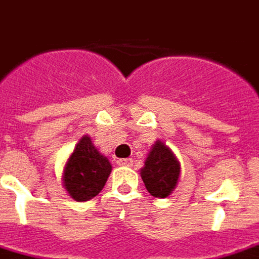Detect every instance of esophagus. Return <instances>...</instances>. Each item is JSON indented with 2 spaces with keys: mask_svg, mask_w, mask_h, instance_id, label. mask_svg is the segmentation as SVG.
<instances>
[{
  "mask_svg": "<svg viewBox=\"0 0 259 259\" xmlns=\"http://www.w3.org/2000/svg\"><path fill=\"white\" fill-rule=\"evenodd\" d=\"M132 163H133V160L130 157H127V159H119L117 160V165L119 166H132Z\"/></svg>",
  "mask_w": 259,
  "mask_h": 259,
  "instance_id": "34e87169",
  "label": "esophagus"
}]
</instances>
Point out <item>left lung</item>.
<instances>
[{
  "label": "left lung",
  "instance_id": "left-lung-1",
  "mask_svg": "<svg viewBox=\"0 0 259 259\" xmlns=\"http://www.w3.org/2000/svg\"><path fill=\"white\" fill-rule=\"evenodd\" d=\"M179 174L181 165L172 150L157 140L140 170L147 192L155 198L169 196L178 183Z\"/></svg>",
  "mask_w": 259,
  "mask_h": 259
}]
</instances>
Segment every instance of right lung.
<instances>
[{
	"label": "right lung",
	"instance_id": "right-lung-1",
	"mask_svg": "<svg viewBox=\"0 0 259 259\" xmlns=\"http://www.w3.org/2000/svg\"><path fill=\"white\" fill-rule=\"evenodd\" d=\"M110 172L112 165L107 157L99 153L90 138L83 136L68 159L63 183L73 199L89 201L104 188Z\"/></svg>",
	"mask_w": 259,
	"mask_h": 259
}]
</instances>
